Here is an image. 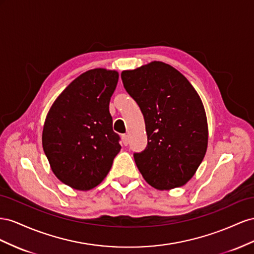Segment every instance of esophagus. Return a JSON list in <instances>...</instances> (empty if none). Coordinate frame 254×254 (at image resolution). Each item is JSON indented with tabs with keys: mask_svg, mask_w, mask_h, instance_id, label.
I'll return each instance as SVG.
<instances>
[{
	"mask_svg": "<svg viewBox=\"0 0 254 254\" xmlns=\"http://www.w3.org/2000/svg\"><path fill=\"white\" fill-rule=\"evenodd\" d=\"M122 141H123V144H125V146H127V143H128V136H127V134H123V135H122Z\"/></svg>",
	"mask_w": 254,
	"mask_h": 254,
	"instance_id": "34e87169",
	"label": "esophagus"
}]
</instances>
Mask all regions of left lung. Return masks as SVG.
<instances>
[{"label": "left lung", "mask_w": 254, "mask_h": 254, "mask_svg": "<svg viewBox=\"0 0 254 254\" xmlns=\"http://www.w3.org/2000/svg\"><path fill=\"white\" fill-rule=\"evenodd\" d=\"M121 78L146 123L148 144L134 153L137 168L156 190L186 184L203 161L208 140L197 91L182 73L162 62L123 71Z\"/></svg>", "instance_id": "8db88e82"}]
</instances>
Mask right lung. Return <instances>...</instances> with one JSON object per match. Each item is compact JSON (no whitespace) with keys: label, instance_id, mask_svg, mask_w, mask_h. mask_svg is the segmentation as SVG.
Listing matches in <instances>:
<instances>
[{"label":"right lung","instance_id":"add662e5","mask_svg":"<svg viewBox=\"0 0 254 254\" xmlns=\"http://www.w3.org/2000/svg\"><path fill=\"white\" fill-rule=\"evenodd\" d=\"M118 78L114 70L85 72L69 84L47 115L43 151L57 179L74 190H89L102 182L121 149L110 114Z\"/></svg>","mask_w":254,"mask_h":254}]
</instances>
